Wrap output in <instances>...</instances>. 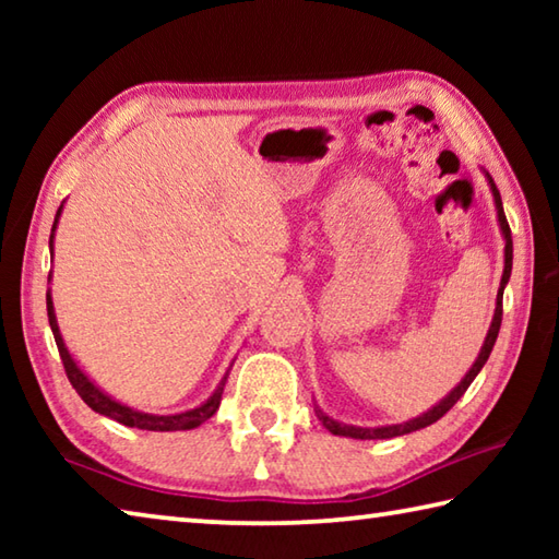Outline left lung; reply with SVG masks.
Returning a JSON list of instances; mask_svg holds the SVG:
<instances>
[{"label": "left lung", "instance_id": "obj_1", "mask_svg": "<svg viewBox=\"0 0 559 559\" xmlns=\"http://www.w3.org/2000/svg\"><path fill=\"white\" fill-rule=\"evenodd\" d=\"M488 182H490V189H493L498 222H500V229H503V236H506V269H503V278H500L498 298H496L493 323H490V330H488V335H486V343H484V347H480V355H478L476 362H473L468 374L463 377L461 384L447 396V400H441L437 406H433V409H429L427 414H421V416H416V419H412V421L394 424V427H380V429H359V427H345V424L330 419V416H325L323 412H318V419L323 421V427L328 431L337 433V437H349V439H392V437H402V433H412L416 429H424V427H429V424L439 421L441 416L447 414L451 406L461 400L463 392H466L468 386H471V382L476 380V374L480 372V367L486 365L490 349H493V345H496V337H498V330H500V320H503V288H506L508 278H510V269H513V239H510V226H508L506 212H503V202H500V192H498V187H496L493 179H490V175H488Z\"/></svg>", "mask_w": 559, "mask_h": 559}]
</instances>
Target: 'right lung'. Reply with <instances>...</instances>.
Wrapping results in <instances>:
<instances>
[{
    "mask_svg": "<svg viewBox=\"0 0 559 559\" xmlns=\"http://www.w3.org/2000/svg\"><path fill=\"white\" fill-rule=\"evenodd\" d=\"M59 214H61V206L59 212H56V222H59ZM56 222H53V229H56ZM49 246H53V234L49 239ZM46 313H49V325H51V333L56 340V347H59V355H61V362H63V370L66 377H69V382L73 384V390L79 392V396L83 402H86L93 412H98L103 416H110V419H116L118 424H126V427L132 429H145V431H182V429H194L204 424L210 416H214V412L219 409L222 404V394H224V382L226 377L219 384V390H216L210 400H206L202 406H197V409H189L182 414H169V416H157V414H143V412H135L130 409L126 404H118L116 400H110L108 394H103L96 384H93L86 374L81 372V367L73 362L69 349L63 345V337L59 333V325H56V316H53V302L51 296H46Z\"/></svg>",
    "mask_w": 559,
    "mask_h": 559,
    "instance_id": "right-lung-1",
    "label": "right lung"
}]
</instances>
